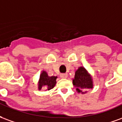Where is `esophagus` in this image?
<instances>
[{
    "label": "esophagus",
    "mask_w": 122,
    "mask_h": 122,
    "mask_svg": "<svg viewBox=\"0 0 122 122\" xmlns=\"http://www.w3.org/2000/svg\"><path fill=\"white\" fill-rule=\"evenodd\" d=\"M60 77L62 79H66L67 77V73H61L60 74Z\"/></svg>",
    "instance_id": "1"
}]
</instances>
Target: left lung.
<instances>
[{
    "instance_id": "8db88e82",
    "label": "left lung",
    "mask_w": 122,
    "mask_h": 122,
    "mask_svg": "<svg viewBox=\"0 0 122 122\" xmlns=\"http://www.w3.org/2000/svg\"><path fill=\"white\" fill-rule=\"evenodd\" d=\"M73 84L76 88L77 92L82 94L87 92L82 91V90H86L94 86L92 77L84 67H79L76 70L74 79H73Z\"/></svg>"
}]
</instances>
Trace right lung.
I'll return each instance as SVG.
<instances>
[{
	"mask_svg": "<svg viewBox=\"0 0 122 122\" xmlns=\"http://www.w3.org/2000/svg\"><path fill=\"white\" fill-rule=\"evenodd\" d=\"M56 78L57 77L55 76L49 77L47 72L45 71H42L38 81V90H40L42 88H45L47 90H50L53 88L56 83Z\"/></svg>",
	"mask_w": 122,
	"mask_h": 122,
	"instance_id": "add662e5",
	"label": "right lung"
}]
</instances>
